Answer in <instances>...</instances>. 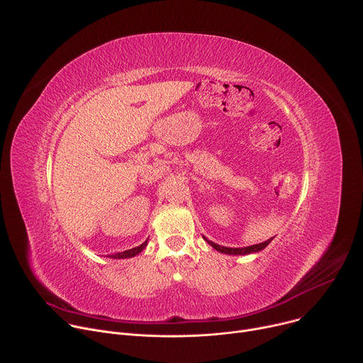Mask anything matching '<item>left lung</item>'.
I'll use <instances>...</instances> for the list:
<instances>
[{"label": "left lung", "instance_id": "obj_1", "mask_svg": "<svg viewBox=\"0 0 363 363\" xmlns=\"http://www.w3.org/2000/svg\"><path fill=\"white\" fill-rule=\"evenodd\" d=\"M203 239L206 240V242H208L213 250H216V251L220 252V254H226V255H248V254H255V252H259V251L265 250L274 238L265 240V242H261V244H257V245H251V247H244V248H228V247H220V245L212 242V240H209V239L205 238V236H203Z\"/></svg>", "mask_w": 363, "mask_h": 363}]
</instances>
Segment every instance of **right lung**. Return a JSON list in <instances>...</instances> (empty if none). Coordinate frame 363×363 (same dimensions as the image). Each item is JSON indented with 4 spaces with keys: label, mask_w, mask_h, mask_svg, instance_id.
I'll list each match as a JSON object with an SVG mask.
<instances>
[{
    "label": "right lung",
    "mask_w": 363,
    "mask_h": 363,
    "mask_svg": "<svg viewBox=\"0 0 363 363\" xmlns=\"http://www.w3.org/2000/svg\"><path fill=\"white\" fill-rule=\"evenodd\" d=\"M147 244H148V239L145 240L144 244H141L140 247H135V248L128 250V251H124V252H118V254H115V255H111V258H113V259H125V258H133V257H135V255L141 254V252L145 250Z\"/></svg>",
    "instance_id": "obj_1"
}]
</instances>
